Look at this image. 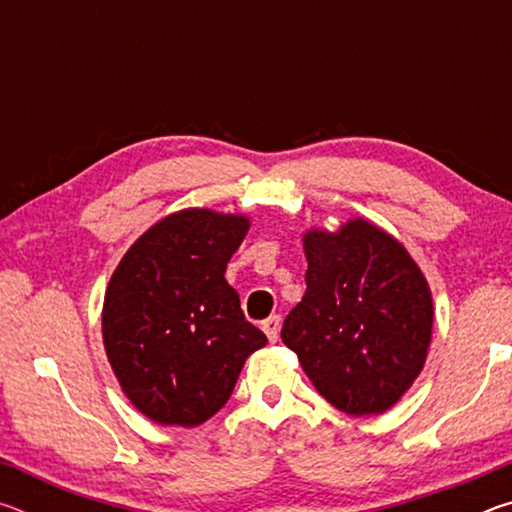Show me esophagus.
I'll list each match as a JSON object with an SVG mask.
<instances>
[{
	"label": "esophagus",
	"instance_id": "esophagus-1",
	"mask_svg": "<svg viewBox=\"0 0 512 512\" xmlns=\"http://www.w3.org/2000/svg\"><path fill=\"white\" fill-rule=\"evenodd\" d=\"M280 327H282V318L280 316H268L264 323H262V329L266 332V336H268V341H277V336H280Z\"/></svg>",
	"mask_w": 512,
	"mask_h": 512
}]
</instances>
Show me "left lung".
<instances>
[{"instance_id": "8db88e82", "label": "left lung", "mask_w": 512, "mask_h": 512, "mask_svg": "<svg viewBox=\"0 0 512 512\" xmlns=\"http://www.w3.org/2000/svg\"><path fill=\"white\" fill-rule=\"evenodd\" d=\"M307 291L282 341L316 391L350 415L384 413L420 375L433 305L418 264L377 225L305 237Z\"/></svg>"}]
</instances>
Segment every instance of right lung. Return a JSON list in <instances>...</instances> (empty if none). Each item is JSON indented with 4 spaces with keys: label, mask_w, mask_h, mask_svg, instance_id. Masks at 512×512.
Returning <instances> with one entry per match:
<instances>
[{
    "label": "right lung",
    "mask_w": 512,
    "mask_h": 512,
    "mask_svg": "<svg viewBox=\"0 0 512 512\" xmlns=\"http://www.w3.org/2000/svg\"><path fill=\"white\" fill-rule=\"evenodd\" d=\"M244 216L185 210L155 223L121 259L103 302V345L146 418L196 427L235 391L266 334L248 323L225 266Z\"/></svg>",
    "instance_id": "obj_1"
}]
</instances>
